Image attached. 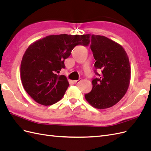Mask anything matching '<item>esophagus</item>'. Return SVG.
Here are the masks:
<instances>
[{"label": "esophagus", "instance_id": "obj_1", "mask_svg": "<svg viewBox=\"0 0 151 151\" xmlns=\"http://www.w3.org/2000/svg\"><path fill=\"white\" fill-rule=\"evenodd\" d=\"M81 81V79H79V80H76L74 82V83H76V84H78L79 83H80Z\"/></svg>", "mask_w": 151, "mask_h": 151}]
</instances>
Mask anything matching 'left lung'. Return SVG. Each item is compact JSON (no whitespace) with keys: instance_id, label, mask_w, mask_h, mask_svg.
Wrapping results in <instances>:
<instances>
[{"instance_id":"left-lung-1","label":"left lung","mask_w":151,"mask_h":151,"mask_svg":"<svg viewBox=\"0 0 151 151\" xmlns=\"http://www.w3.org/2000/svg\"><path fill=\"white\" fill-rule=\"evenodd\" d=\"M90 48L96 60L93 88L84 95L91 106L106 109L116 104L129 88L131 69L129 57L120 44L106 36H91ZM101 71L100 74L96 72Z\"/></svg>"}]
</instances>
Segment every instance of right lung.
<instances>
[{"instance_id": "1", "label": "right lung", "mask_w": 151, "mask_h": 151, "mask_svg": "<svg viewBox=\"0 0 151 151\" xmlns=\"http://www.w3.org/2000/svg\"><path fill=\"white\" fill-rule=\"evenodd\" d=\"M89 43V34H61L47 36L29 45L21 63V79L27 93L45 106L60 101L69 84L65 76L57 74L65 68L64 60L73 48Z\"/></svg>"}]
</instances>
